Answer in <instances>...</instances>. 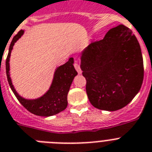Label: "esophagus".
<instances>
[{
  "mask_svg": "<svg viewBox=\"0 0 152 152\" xmlns=\"http://www.w3.org/2000/svg\"><path fill=\"white\" fill-rule=\"evenodd\" d=\"M74 66H75V69H76V71L78 72V73H79V74H81L82 71H81V69H80V65H79L78 63H75Z\"/></svg>",
  "mask_w": 152,
  "mask_h": 152,
  "instance_id": "esophagus-1",
  "label": "esophagus"
}]
</instances>
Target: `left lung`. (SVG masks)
I'll return each mask as SVG.
<instances>
[{
    "instance_id": "left-lung-1",
    "label": "left lung",
    "mask_w": 152,
    "mask_h": 152,
    "mask_svg": "<svg viewBox=\"0 0 152 152\" xmlns=\"http://www.w3.org/2000/svg\"><path fill=\"white\" fill-rule=\"evenodd\" d=\"M86 93L96 109L116 111L138 94L144 78L143 58L132 31L120 24L81 53Z\"/></svg>"
}]
</instances>
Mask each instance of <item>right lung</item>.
<instances>
[{
  "instance_id": "1",
  "label": "right lung",
  "mask_w": 152,
  "mask_h": 152,
  "mask_svg": "<svg viewBox=\"0 0 152 152\" xmlns=\"http://www.w3.org/2000/svg\"><path fill=\"white\" fill-rule=\"evenodd\" d=\"M24 30H20L14 37L9 47L8 55L6 60V72L7 81L18 101L30 113L39 116L49 117L58 114L67 107V95L70 89L73 79L78 74L73 66V58H69L68 61L55 69L51 85L48 90L43 96L37 99H25L20 96L12 84L10 76V53L14 43L23 36Z\"/></svg>"
}]
</instances>
